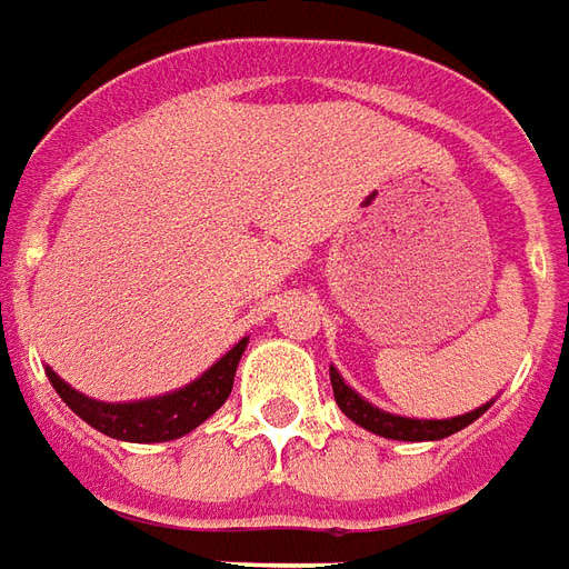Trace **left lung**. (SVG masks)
Listing matches in <instances>:
<instances>
[{"instance_id": "obj_1", "label": "left lung", "mask_w": 569, "mask_h": 569, "mask_svg": "<svg viewBox=\"0 0 569 569\" xmlns=\"http://www.w3.org/2000/svg\"><path fill=\"white\" fill-rule=\"evenodd\" d=\"M331 389H335V401L343 413L361 428H368L373 435L389 437V440H407V443H422V440H443V437L456 435L470 422H477L479 416L486 413L491 401L470 410L465 416H452V419H407V416L386 413L380 407H373L361 398L359 391L349 389L338 368H331Z\"/></svg>"}]
</instances>
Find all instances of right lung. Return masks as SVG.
<instances>
[{"label": "right lung", "instance_id": "1", "mask_svg": "<svg viewBox=\"0 0 569 569\" xmlns=\"http://www.w3.org/2000/svg\"><path fill=\"white\" fill-rule=\"evenodd\" d=\"M243 349H247V338L238 340L220 361H213L199 380H192L178 391L159 395V398H147V401H92L78 389H71L69 382L50 368L48 380L62 401L96 431H102L113 440H126V443H166V440L189 435L192 428H199L226 403L231 386H234V370H238Z\"/></svg>", "mask_w": 569, "mask_h": 569}]
</instances>
